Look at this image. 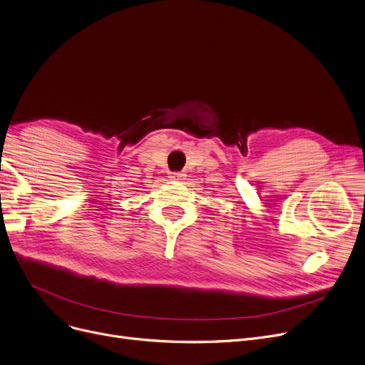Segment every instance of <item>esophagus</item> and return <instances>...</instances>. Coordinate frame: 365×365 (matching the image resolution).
<instances>
[{"label": "esophagus", "instance_id": "34e87169", "mask_svg": "<svg viewBox=\"0 0 365 365\" xmlns=\"http://www.w3.org/2000/svg\"><path fill=\"white\" fill-rule=\"evenodd\" d=\"M170 178L174 180H182L185 178V174L180 171H174V173H170Z\"/></svg>", "mask_w": 365, "mask_h": 365}]
</instances>
